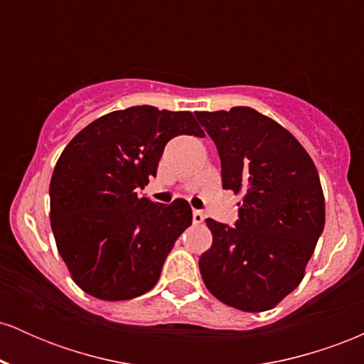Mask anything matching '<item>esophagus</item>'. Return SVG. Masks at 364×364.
<instances>
[{"label":"esophagus","instance_id":"esophagus-1","mask_svg":"<svg viewBox=\"0 0 364 364\" xmlns=\"http://www.w3.org/2000/svg\"><path fill=\"white\" fill-rule=\"evenodd\" d=\"M203 219H205V215H203L202 210H193V223L195 224H202Z\"/></svg>","mask_w":364,"mask_h":364}]
</instances>
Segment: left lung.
<instances>
[{
  "mask_svg": "<svg viewBox=\"0 0 364 364\" xmlns=\"http://www.w3.org/2000/svg\"><path fill=\"white\" fill-rule=\"evenodd\" d=\"M214 140L223 188L241 193L236 228L207 219L200 274L219 301L267 311L299 286L325 225L318 171L294 136L252 107L195 112Z\"/></svg>",
  "mask_w": 364,
  "mask_h": 364,
  "instance_id": "1",
  "label": "left lung"
}]
</instances>
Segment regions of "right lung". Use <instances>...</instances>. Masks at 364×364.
<instances>
[{"instance_id":"1","label":"right lung","mask_w":364,"mask_h":364,"mask_svg":"<svg viewBox=\"0 0 364 364\" xmlns=\"http://www.w3.org/2000/svg\"><path fill=\"white\" fill-rule=\"evenodd\" d=\"M203 136L190 111L133 106L92 121L54 166L51 228L70 275L87 294L123 301L156 286L191 207L154 203L139 190L156 176L166 144Z\"/></svg>"}]
</instances>
